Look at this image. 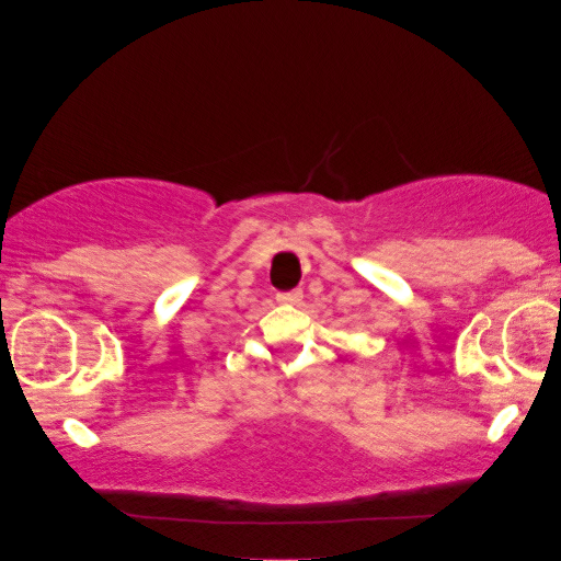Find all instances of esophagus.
Instances as JSON below:
<instances>
[{"instance_id":"1","label":"esophagus","mask_w":561,"mask_h":561,"mask_svg":"<svg viewBox=\"0 0 561 561\" xmlns=\"http://www.w3.org/2000/svg\"><path fill=\"white\" fill-rule=\"evenodd\" d=\"M275 298H278V304H301L304 290H301V288H294V290H280V294H275Z\"/></svg>"}]
</instances>
